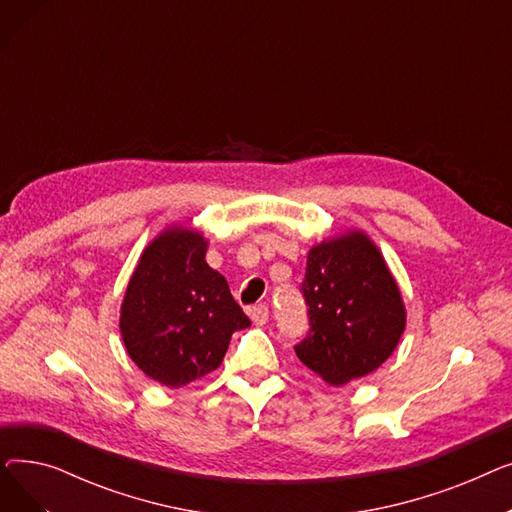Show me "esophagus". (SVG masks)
<instances>
[{
	"mask_svg": "<svg viewBox=\"0 0 512 512\" xmlns=\"http://www.w3.org/2000/svg\"><path fill=\"white\" fill-rule=\"evenodd\" d=\"M249 315L255 326H263L267 324V319H270V309H267V305H255L249 309Z\"/></svg>",
	"mask_w": 512,
	"mask_h": 512,
	"instance_id": "obj_1",
	"label": "esophagus"
}]
</instances>
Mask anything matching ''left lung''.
I'll return each instance as SVG.
<instances>
[{
    "mask_svg": "<svg viewBox=\"0 0 512 512\" xmlns=\"http://www.w3.org/2000/svg\"><path fill=\"white\" fill-rule=\"evenodd\" d=\"M301 292L311 328L294 353L332 386L378 369L405 332L398 284L363 232L315 245L307 255Z\"/></svg>",
    "mask_w": 512,
    "mask_h": 512,
    "instance_id": "1",
    "label": "left lung"
}]
</instances>
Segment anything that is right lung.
<instances>
[{"instance_id": "1", "label": "right lung", "mask_w": 512, "mask_h": 512, "mask_svg": "<svg viewBox=\"0 0 512 512\" xmlns=\"http://www.w3.org/2000/svg\"><path fill=\"white\" fill-rule=\"evenodd\" d=\"M207 240L182 226L161 232L143 251L120 311L130 359L168 388L218 369L236 330L251 319L226 278L205 261Z\"/></svg>"}]
</instances>
